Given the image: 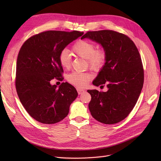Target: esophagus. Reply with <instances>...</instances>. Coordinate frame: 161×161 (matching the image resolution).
Here are the masks:
<instances>
[{
	"label": "esophagus",
	"mask_w": 161,
	"mask_h": 161,
	"mask_svg": "<svg viewBox=\"0 0 161 161\" xmlns=\"http://www.w3.org/2000/svg\"><path fill=\"white\" fill-rule=\"evenodd\" d=\"M77 91H78V94L79 95H81V94H82L83 92L85 91H84L83 89H77Z\"/></svg>",
	"instance_id": "34e87169"
}]
</instances>
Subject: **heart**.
<instances>
[{
	"instance_id": "b5f03b06",
	"label": "heart",
	"mask_w": 161,
	"mask_h": 161,
	"mask_svg": "<svg viewBox=\"0 0 161 161\" xmlns=\"http://www.w3.org/2000/svg\"><path fill=\"white\" fill-rule=\"evenodd\" d=\"M73 52L78 57L86 59L89 66L95 70H100L105 64L106 55L104 50L96 51L95 44L87 40H78L73 46ZM58 60L64 69L71 66L72 57L67 49H63L59 53ZM92 78L88 72H73L68 75L67 80L72 85L78 87H84Z\"/></svg>"
}]
</instances>
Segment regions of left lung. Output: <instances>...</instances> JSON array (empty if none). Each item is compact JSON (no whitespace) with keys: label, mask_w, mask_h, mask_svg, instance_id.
<instances>
[{"label":"left lung","mask_w":161,"mask_h":161,"mask_svg":"<svg viewBox=\"0 0 161 161\" xmlns=\"http://www.w3.org/2000/svg\"><path fill=\"white\" fill-rule=\"evenodd\" d=\"M84 38L99 44L106 55L92 84L106 83L108 91L87 90L91 96V114L104 124L119 123L132 110L143 87V70L138 50L127 36L114 31H89L81 38Z\"/></svg>","instance_id":"obj_1"}]
</instances>
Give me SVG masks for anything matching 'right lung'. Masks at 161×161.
I'll use <instances>...</instances> for the list:
<instances>
[{"label": "right lung", "mask_w": 161, "mask_h": 161, "mask_svg": "<svg viewBox=\"0 0 161 161\" xmlns=\"http://www.w3.org/2000/svg\"><path fill=\"white\" fill-rule=\"evenodd\" d=\"M83 34L76 31H46L29 38L20 49L16 66L17 92L28 114L40 123L54 124L63 120L78 97L71 84L63 82L57 87L50 81L62 79L59 53Z\"/></svg>", "instance_id": "obj_1"}]
</instances>
